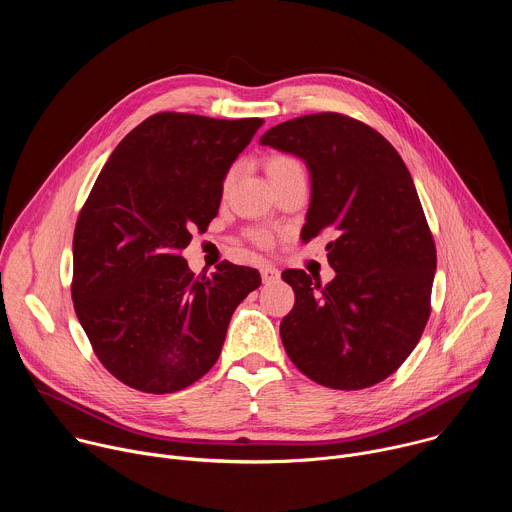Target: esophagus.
<instances>
[{"label":"esophagus","mask_w":512,"mask_h":512,"mask_svg":"<svg viewBox=\"0 0 512 512\" xmlns=\"http://www.w3.org/2000/svg\"><path fill=\"white\" fill-rule=\"evenodd\" d=\"M261 277H263V283H271V281L279 279V271L273 265H263L261 267Z\"/></svg>","instance_id":"esophagus-1"}]
</instances>
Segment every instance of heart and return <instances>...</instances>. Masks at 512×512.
Returning <instances> with one entry per match:
<instances>
[{"label":"heart","mask_w":512,"mask_h":512,"mask_svg":"<svg viewBox=\"0 0 512 512\" xmlns=\"http://www.w3.org/2000/svg\"><path fill=\"white\" fill-rule=\"evenodd\" d=\"M265 172H267V176H269V182L275 186V184L285 182V180L294 178V176H302V174H304V166H302V162H300L298 158L289 156V154H273V156H269V158L265 160ZM233 180H235V172L231 170V172L225 176L223 188L229 190V186L233 184ZM255 241H257L259 245H267V243H269L267 235H263V233H257V235H255Z\"/></svg>","instance_id":"obj_1"}]
</instances>
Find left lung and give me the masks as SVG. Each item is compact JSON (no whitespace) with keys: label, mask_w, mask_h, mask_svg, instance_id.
I'll return each instance as SVG.
<instances>
[{"label":"left lung","mask_w":512,"mask_h":512,"mask_svg":"<svg viewBox=\"0 0 512 512\" xmlns=\"http://www.w3.org/2000/svg\"><path fill=\"white\" fill-rule=\"evenodd\" d=\"M259 143L310 170L302 241L334 237L330 283L302 269L281 273L296 294L279 326L285 352L324 387H373L405 362L431 312L435 245L413 178L379 131L340 113L279 123Z\"/></svg>","instance_id":"1"}]
</instances>
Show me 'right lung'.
Masks as SVG:
<instances>
[{"instance_id": "add662e5", "label": "right lung", "mask_w": 512, "mask_h": 512, "mask_svg": "<svg viewBox=\"0 0 512 512\" xmlns=\"http://www.w3.org/2000/svg\"><path fill=\"white\" fill-rule=\"evenodd\" d=\"M263 119L156 113L101 170L72 239V302L103 367L143 393H174L221 354L257 269L194 275L180 255L218 214L223 182Z\"/></svg>"}]
</instances>
